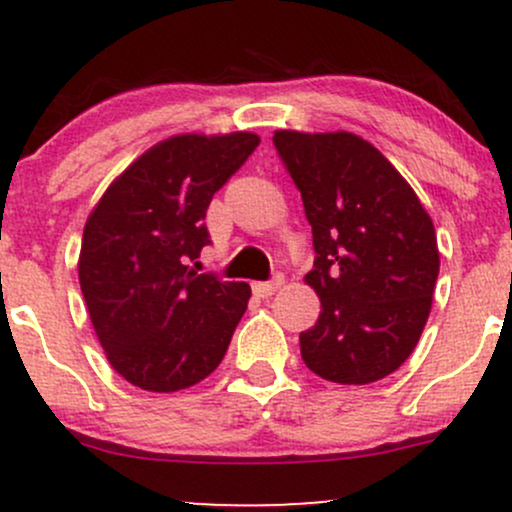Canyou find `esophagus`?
<instances>
[{
  "label": "esophagus",
  "mask_w": 512,
  "mask_h": 512,
  "mask_svg": "<svg viewBox=\"0 0 512 512\" xmlns=\"http://www.w3.org/2000/svg\"><path fill=\"white\" fill-rule=\"evenodd\" d=\"M281 284H284V276H274L272 281H255V284H252V293L260 298H267L272 296L276 289H281Z\"/></svg>",
  "instance_id": "1"
}]
</instances>
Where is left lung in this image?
<instances>
[{
    "label": "left lung",
    "mask_w": 512,
    "mask_h": 512,
    "mask_svg": "<svg viewBox=\"0 0 512 512\" xmlns=\"http://www.w3.org/2000/svg\"><path fill=\"white\" fill-rule=\"evenodd\" d=\"M274 146L313 226L305 284L322 310L298 337L305 366L339 385L383 380L411 356L431 313L440 269L431 216L358 134L276 129Z\"/></svg>",
    "instance_id": "1"
}]
</instances>
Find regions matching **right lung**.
Segmentation results:
<instances>
[{"instance_id":"right-lung-1","label":"right lung","mask_w":512,"mask_h":512,"mask_svg":"<svg viewBox=\"0 0 512 512\" xmlns=\"http://www.w3.org/2000/svg\"><path fill=\"white\" fill-rule=\"evenodd\" d=\"M257 144L252 132L175 134L129 163L88 214L81 293L110 366L134 387L187 390L226 354L250 286L190 262L209 243L211 197Z\"/></svg>"}]
</instances>
